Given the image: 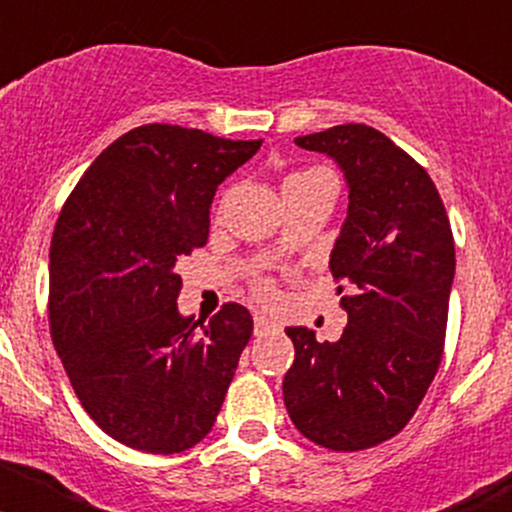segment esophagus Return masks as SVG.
Listing matches in <instances>:
<instances>
[{"instance_id": "obj_1", "label": "esophagus", "mask_w": 512, "mask_h": 512, "mask_svg": "<svg viewBox=\"0 0 512 512\" xmlns=\"http://www.w3.org/2000/svg\"><path fill=\"white\" fill-rule=\"evenodd\" d=\"M253 328H256V333H271V330H279V323L277 320L264 318V315H256V320H253Z\"/></svg>"}]
</instances>
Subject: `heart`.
<instances>
[{
  "instance_id": "1",
  "label": "heart",
  "mask_w": 512,
  "mask_h": 512,
  "mask_svg": "<svg viewBox=\"0 0 512 512\" xmlns=\"http://www.w3.org/2000/svg\"><path fill=\"white\" fill-rule=\"evenodd\" d=\"M315 171H318V169H315ZM315 171H300V174H292V176H287V179H284V182H292V179H300V176L315 174ZM256 292H259L261 297H266V300H269V297L274 295V284H271V282H266V279H264V282H259V284H256Z\"/></svg>"
}]
</instances>
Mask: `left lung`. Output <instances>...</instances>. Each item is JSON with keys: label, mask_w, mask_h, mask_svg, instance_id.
<instances>
[{"label": "left lung", "mask_w": 512, "mask_h": 512, "mask_svg": "<svg viewBox=\"0 0 512 512\" xmlns=\"http://www.w3.org/2000/svg\"><path fill=\"white\" fill-rule=\"evenodd\" d=\"M295 143L336 158L348 179L330 274L351 292L341 297L348 323L336 343L287 328L295 364L284 405L312 443L364 451L410 423L441 366L454 233L428 171L379 130L346 122Z\"/></svg>", "instance_id": "1"}]
</instances>
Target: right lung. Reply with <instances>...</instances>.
<instances>
[{
    "instance_id": "right-lung-1",
    "label": "right lung",
    "mask_w": 512,
    "mask_h": 512,
    "mask_svg": "<svg viewBox=\"0 0 512 512\" xmlns=\"http://www.w3.org/2000/svg\"><path fill=\"white\" fill-rule=\"evenodd\" d=\"M261 140L140 125L104 148L63 202L51 238L48 323L81 408L146 454L200 443L223 408L251 312L225 302L182 318L176 261L210 235L217 184Z\"/></svg>"
}]
</instances>
